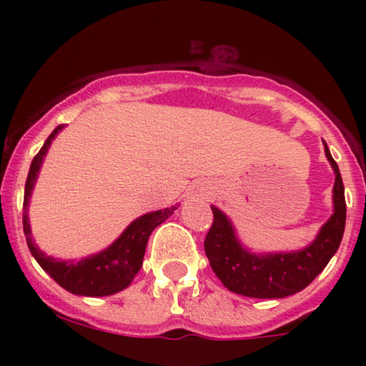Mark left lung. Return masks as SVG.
<instances>
[{"label": "left lung", "instance_id": "8db88e82", "mask_svg": "<svg viewBox=\"0 0 366 366\" xmlns=\"http://www.w3.org/2000/svg\"><path fill=\"white\" fill-rule=\"evenodd\" d=\"M325 157L334 170V213L308 246L296 251L254 253L242 244L236 227L220 208L212 207L213 225L204 239V253L222 284L229 291L258 300H279L303 291L337 253L346 227V199L337 163L323 141Z\"/></svg>", "mask_w": 366, "mask_h": 366}]
</instances>
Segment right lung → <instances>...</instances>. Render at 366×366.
I'll return each instance as SVG.
<instances>
[{
    "mask_svg": "<svg viewBox=\"0 0 366 366\" xmlns=\"http://www.w3.org/2000/svg\"><path fill=\"white\" fill-rule=\"evenodd\" d=\"M65 125H58L49 134L43 148L39 149V153L36 154L31 163L24 196L25 239H27V246L31 249L32 256L36 258V262L65 291L77 294V296L89 297L112 296V294H117L129 287L134 277L141 270L146 244H148L151 232L159 224H163L170 215H174L179 204L170 208L157 209V212H149L146 215L136 218L107 249L99 251V253L84 256L81 259H60L46 254L44 251H41L37 247L34 239H32L31 222H29V203H31L32 191H34L37 177H39L44 157L48 154L49 146H51L54 137L58 136V132Z\"/></svg>",
    "mask_w": 366,
    "mask_h": 366,
    "instance_id": "1",
    "label": "right lung"
}]
</instances>
